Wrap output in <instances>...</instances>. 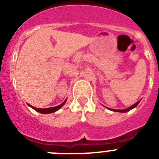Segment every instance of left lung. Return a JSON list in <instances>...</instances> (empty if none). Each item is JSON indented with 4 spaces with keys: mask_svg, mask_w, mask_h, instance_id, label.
<instances>
[{
    "mask_svg": "<svg viewBox=\"0 0 159 159\" xmlns=\"http://www.w3.org/2000/svg\"><path fill=\"white\" fill-rule=\"evenodd\" d=\"M139 102H140V101H139V102H136L135 104H134V105H131V106H130L129 108H126V109L117 110V109H110V108H108V109H110V110L113 111H117V112H127V111H129L130 110H131V109H132V108H135V107L137 106L138 105H139Z\"/></svg>",
    "mask_w": 159,
    "mask_h": 159,
    "instance_id": "8db88e82",
    "label": "left lung"
}]
</instances>
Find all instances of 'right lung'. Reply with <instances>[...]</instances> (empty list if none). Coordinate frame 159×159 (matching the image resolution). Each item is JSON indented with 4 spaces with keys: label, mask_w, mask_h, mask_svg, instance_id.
Segmentation results:
<instances>
[{
    "label": "right lung",
    "mask_w": 159,
    "mask_h": 159,
    "mask_svg": "<svg viewBox=\"0 0 159 159\" xmlns=\"http://www.w3.org/2000/svg\"><path fill=\"white\" fill-rule=\"evenodd\" d=\"M65 102H66V100H65V102H63V103L61 104V105H57V106L52 107V108H34V107L31 106L30 105H29L30 107H31L33 109L37 111L38 112H40V113H41V114H49V113H52V112H55V111H57L58 109H60V108H61V107L63 106L64 105H65Z\"/></svg>",
    "instance_id": "add662e5"
}]
</instances>
